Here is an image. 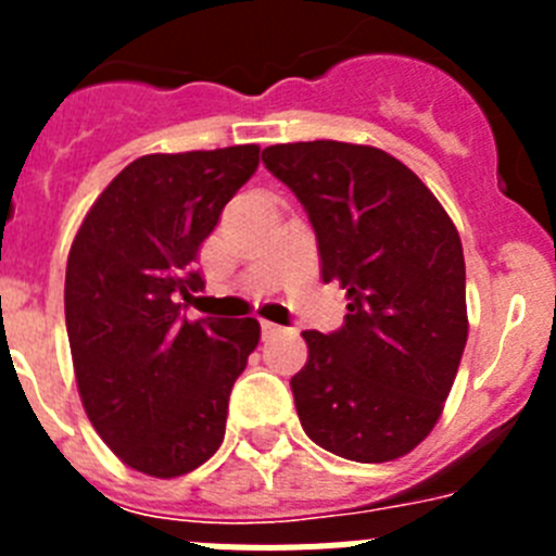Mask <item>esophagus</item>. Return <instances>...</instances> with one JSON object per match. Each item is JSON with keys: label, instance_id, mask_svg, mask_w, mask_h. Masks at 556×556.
<instances>
[{"label": "esophagus", "instance_id": "1", "mask_svg": "<svg viewBox=\"0 0 556 556\" xmlns=\"http://www.w3.org/2000/svg\"><path fill=\"white\" fill-rule=\"evenodd\" d=\"M278 331H281V328L275 326V323L262 320V333H264V337H273V333H278Z\"/></svg>", "mask_w": 556, "mask_h": 556}]
</instances>
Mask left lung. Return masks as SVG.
Listing matches in <instances>:
<instances>
[{
    "mask_svg": "<svg viewBox=\"0 0 556 556\" xmlns=\"http://www.w3.org/2000/svg\"><path fill=\"white\" fill-rule=\"evenodd\" d=\"M306 208L323 281L348 292L339 331H303L292 376L301 426L342 459L390 462L424 443L443 415L468 342L459 233L409 166L345 141L262 152Z\"/></svg>",
    "mask_w": 556,
    "mask_h": 556,
    "instance_id": "8db88e82",
    "label": "left lung"
}]
</instances>
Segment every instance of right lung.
Returning <instances> with one entry per match:
<instances>
[{
    "label": "right lung",
    "instance_id": "obj_1",
    "mask_svg": "<svg viewBox=\"0 0 556 556\" xmlns=\"http://www.w3.org/2000/svg\"><path fill=\"white\" fill-rule=\"evenodd\" d=\"M258 147L155 152L108 184L66 264L77 390L102 443L139 473L175 479L217 454L228 397L258 345L255 317L186 320L200 244L258 166Z\"/></svg>",
    "mask_w": 556,
    "mask_h": 556
}]
</instances>
